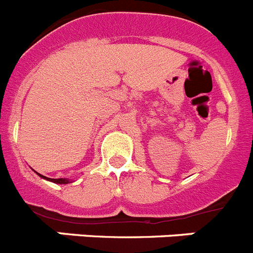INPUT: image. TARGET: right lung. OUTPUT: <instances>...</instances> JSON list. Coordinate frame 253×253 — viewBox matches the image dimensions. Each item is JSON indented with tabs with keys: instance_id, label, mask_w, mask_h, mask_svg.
<instances>
[{
	"instance_id": "add662e5",
	"label": "right lung",
	"mask_w": 253,
	"mask_h": 253,
	"mask_svg": "<svg viewBox=\"0 0 253 253\" xmlns=\"http://www.w3.org/2000/svg\"><path fill=\"white\" fill-rule=\"evenodd\" d=\"M38 175H39L42 178H44V180H48V181H50V182H54V184L66 185V184H69V182H72V180H68V178H49V177H45V176H43V175H40V173H38Z\"/></svg>"
}]
</instances>
